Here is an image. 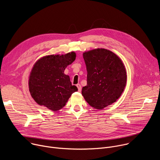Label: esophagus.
I'll return each mask as SVG.
<instances>
[{
	"label": "esophagus",
	"instance_id": "34e87169",
	"mask_svg": "<svg viewBox=\"0 0 160 160\" xmlns=\"http://www.w3.org/2000/svg\"><path fill=\"white\" fill-rule=\"evenodd\" d=\"M77 88H78V92H80L81 91H82V87H81L80 84H77Z\"/></svg>",
	"mask_w": 160,
	"mask_h": 160
}]
</instances>
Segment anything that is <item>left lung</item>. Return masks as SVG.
Masks as SVG:
<instances>
[{
    "mask_svg": "<svg viewBox=\"0 0 160 160\" xmlns=\"http://www.w3.org/2000/svg\"><path fill=\"white\" fill-rule=\"evenodd\" d=\"M83 57L87 72V84L82 94L87 102L102 109L115 102L127 83V72L122 59L112 51L98 48L85 51Z\"/></svg>",
    "mask_w": 160,
    "mask_h": 160,
    "instance_id": "1",
    "label": "left lung"
}]
</instances>
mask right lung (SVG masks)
<instances>
[{
	"mask_svg": "<svg viewBox=\"0 0 160 160\" xmlns=\"http://www.w3.org/2000/svg\"><path fill=\"white\" fill-rule=\"evenodd\" d=\"M75 58L76 53L72 52L45 56L36 61L30 73L28 87L31 96L38 104L57 111L77 92V87L72 85L70 77L64 73Z\"/></svg>",
	"mask_w": 160,
	"mask_h": 160,
	"instance_id": "add662e5",
	"label": "right lung"
}]
</instances>
